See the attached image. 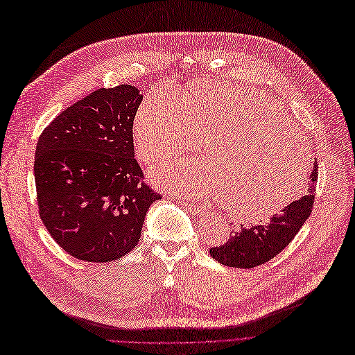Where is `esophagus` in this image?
Listing matches in <instances>:
<instances>
[{
    "mask_svg": "<svg viewBox=\"0 0 355 355\" xmlns=\"http://www.w3.org/2000/svg\"><path fill=\"white\" fill-rule=\"evenodd\" d=\"M182 206L186 207L190 213H193L194 216H206L209 213V210L203 206H196V205H190V203H186V202H182Z\"/></svg>",
    "mask_w": 355,
    "mask_h": 355,
    "instance_id": "1",
    "label": "esophagus"
}]
</instances>
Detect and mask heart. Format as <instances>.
I'll return each mask as SVG.
<instances>
[{
  "instance_id": "1",
  "label": "heart",
  "mask_w": 355,
  "mask_h": 355,
  "mask_svg": "<svg viewBox=\"0 0 355 355\" xmlns=\"http://www.w3.org/2000/svg\"><path fill=\"white\" fill-rule=\"evenodd\" d=\"M133 137L145 161L200 149L206 137L211 157L161 162L153 177L187 197L229 198V209L251 218L293 202L311 169L303 135L252 88L206 84L184 101L153 91L136 114Z\"/></svg>"
}]
</instances>
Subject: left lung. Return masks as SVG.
I'll return each mask as SVG.
<instances>
[{
  "label": "left lung",
  "instance_id": "obj_1",
  "mask_svg": "<svg viewBox=\"0 0 355 355\" xmlns=\"http://www.w3.org/2000/svg\"><path fill=\"white\" fill-rule=\"evenodd\" d=\"M318 182V162H313L304 194L287 205L280 213L272 214L264 225L242 227L230 235L222 246L210 248L218 263L235 268H254L266 264L295 239L300 227L311 216Z\"/></svg>",
  "mask_w": 355,
  "mask_h": 355
}]
</instances>
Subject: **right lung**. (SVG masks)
Instances as JSON below:
<instances>
[{"instance_id":"1","label":"right lung","mask_w":355,"mask_h":355,"mask_svg":"<svg viewBox=\"0 0 355 355\" xmlns=\"http://www.w3.org/2000/svg\"><path fill=\"white\" fill-rule=\"evenodd\" d=\"M144 100L133 85L100 88L40 135L35 180L39 213L56 243L87 263H110L141 239L161 196L135 159L133 120Z\"/></svg>"}]
</instances>
